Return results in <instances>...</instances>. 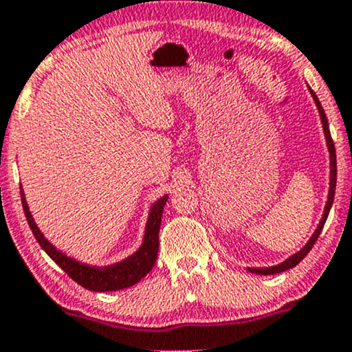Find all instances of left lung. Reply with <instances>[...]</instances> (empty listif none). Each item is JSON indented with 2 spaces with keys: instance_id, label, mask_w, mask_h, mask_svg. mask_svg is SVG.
<instances>
[{
  "instance_id": "left-lung-1",
  "label": "left lung",
  "mask_w": 352,
  "mask_h": 352,
  "mask_svg": "<svg viewBox=\"0 0 352 352\" xmlns=\"http://www.w3.org/2000/svg\"><path fill=\"white\" fill-rule=\"evenodd\" d=\"M311 91V90H310ZM311 97H314L315 104H317V109H318V113H320V119H322V126H324V133H325V140H327V146H329V153H330V189H329V197H327V204H325V209H324V216H322L320 219V225L317 226V230H315V233L311 235V239L308 240V243L305 245L303 248H301L300 252H296L294 255H291L289 258H286L285 262H281V264L274 265V267H248V271L250 272H255V274H264V276H271V274H278V272H285L287 269L294 267L296 264H300L301 261H303L305 257H307L308 252L311 250V247H314L315 242H317V239L320 236L322 233V228H324L325 221H327V216L330 212V208H332V202H333V196H336V184H337V160H336V148H333V141H332V136H330V131H329V122H327V116H325L324 109H322L320 102H318L317 95L311 91Z\"/></svg>"
}]
</instances>
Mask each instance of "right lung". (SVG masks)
<instances>
[{
  "mask_svg": "<svg viewBox=\"0 0 352 352\" xmlns=\"http://www.w3.org/2000/svg\"><path fill=\"white\" fill-rule=\"evenodd\" d=\"M22 192V206L25 211V218H27L28 226H30L32 233H34L35 240L38 245L45 250V254L69 276L73 281L83 286L85 289L90 291H117L124 289V287L134 286L140 283L148 272L153 269L156 262V255H158V233H160V223H162L163 206L166 204L168 196H163L162 199L151 206L150 216H148L146 232H144L143 245L134 252L131 257L124 258V261L117 262V264L107 265V267H91V265L81 264V262L74 261V258L67 257L61 250L51 245V242L44 239L41 230L35 225L34 218H32L30 211H28L27 201Z\"/></svg>",
  "mask_w": 352,
  "mask_h": 352,
  "instance_id": "add662e5",
  "label": "right lung"
}]
</instances>
